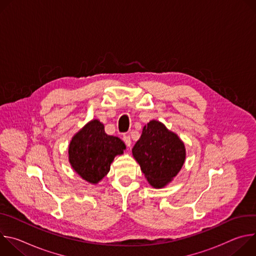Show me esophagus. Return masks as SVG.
Returning a JSON list of instances; mask_svg holds the SVG:
<instances>
[{"label": "esophagus", "mask_w": 256, "mask_h": 256, "mask_svg": "<svg viewBox=\"0 0 256 256\" xmlns=\"http://www.w3.org/2000/svg\"><path fill=\"white\" fill-rule=\"evenodd\" d=\"M122 140H124V142H126V144L128 146V147H130V144H132V140H130V136H124Z\"/></svg>", "instance_id": "obj_1"}]
</instances>
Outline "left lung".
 <instances>
[{
    "instance_id": "obj_1",
    "label": "left lung",
    "mask_w": 256,
    "mask_h": 256,
    "mask_svg": "<svg viewBox=\"0 0 256 256\" xmlns=\"http://www.w3.org/2000/svg\"><path fill=\"white\" fill-rule=\"evenodd\" d=\"M151 186L163 188L173 180L186 158L184 142L164 124L152 120L142 128L132 150Z\"/></svg>"
}]
</instances>
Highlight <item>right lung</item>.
Listing matches in <instances>:
<instances>
[{
	"label": "right lung",
	"instance_id": "obj_1",
	"mask_svg": "<svg viewBox=\"0 0 256 256\" xmlns=\"http://www.w3.org/2000/svg\"><path fill=\"white\" fill-rule=\"evenodd\" d=\"M126 148L120 138L105 132L99 120H92L72 138L68 162L82 179L97 184L110 170L116 156L124 154Z\"/></svg>",
	"mask_w": 256,
	"mask_h": 256
}]
</instances>
